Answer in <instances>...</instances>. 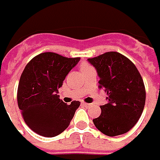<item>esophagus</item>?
<instances>
[{"instance_id":"obj_1","label":"esophagus","mask_w":160,"mask_h":160,"mask_svg":"<svg viewBox=\"0 0 160 160\" xmlns=\"http://www.w3.org/2000/svg\"><path fill=\"white\" fill-rule=\"evenodd\" d=\"M82 105H83V106H84V107H86V108H89V107H90L91 103H86V102H82Z\"/></svg>"}]
</instances>
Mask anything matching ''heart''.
Returning a JSON list of instances; mask_svg holds the SVG:
<instances>
[{"label": "heart", "instance_id": "heart-1", "mask_svg": "<svg viewBox=\"0 0 160 160\" xmlns=\"http://www.w3.org/2000/svg\"><path fill=\"white\" fill-rule=\"evenodd\" d=\"M89 65H88V64H83L82 65V68L81 69H83V68H87V67H89Z\"/></svg>", "mask_w": 160, "mask_h": 160}]
</instances>
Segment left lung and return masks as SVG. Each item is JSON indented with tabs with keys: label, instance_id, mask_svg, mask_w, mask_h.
Listing matches in <instances>:
<instances>
[{
	"label": "left lung",
	"instance_id": "left-lung-1",
	"mask_svg": "<svg viewBox=\"0 0 160 160\" xmlns=\"http://www.w3.org/2000/svg\"><path fill=\"white\" fill-rule=\"evenodd\" d=\"M96 68L99 88L107 93L108 103L100 106L101 115L93 122L108 136L128 132L139 121L146 102L144 82L131 60L116 52L89 58Z\"/></svg>",
	"mask_w": 160,
	"mask_h": 160
}]
</instances>
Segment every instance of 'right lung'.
Here are the masks:
<instances>
[{
    "label": "right lung",
    "instance_id": "add662e5",
    "mask_svg": "<svg viewBox=\"0 0 160 160\" xmlns=\"http://www.w3.org/2000/svg\"><path fill=\"white\" fill-rule=\"evenodd\" d=\"M79 60L44 52L34 57L24 69L18 86V106L25 122L36 133L55 137L70 125L80 102L73 101L67 105L58 93Z\"/></svg>",
    "mask_w": 160,
    "mask_h": 160
}]
</instances>
